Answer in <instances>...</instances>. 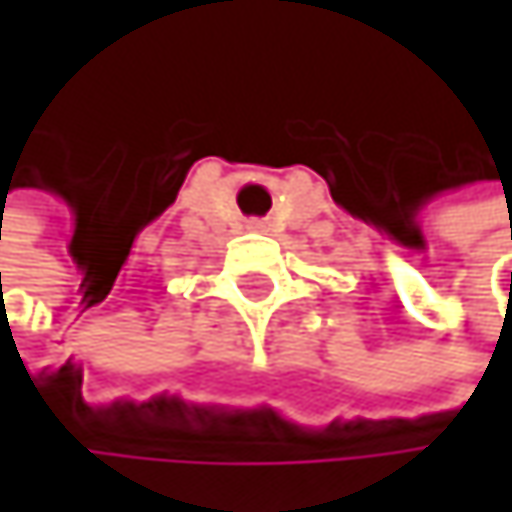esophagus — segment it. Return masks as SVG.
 <instances>
[{
  "instance_id": "esophagus-1",
  "label": "esophagus",
  "mask_w": 512,
  "mask_h": 512,
  "mask_svg": "<svg viewBox=\"0 0 512 512\" xmlns=\"http://www.w3.org/2000/svg\"><path fill=\"white\" fill-rule=\"evenodd\" d=\"M249 228H252V231H266V222H252Z\"/></svg>"
}]
</instances>
